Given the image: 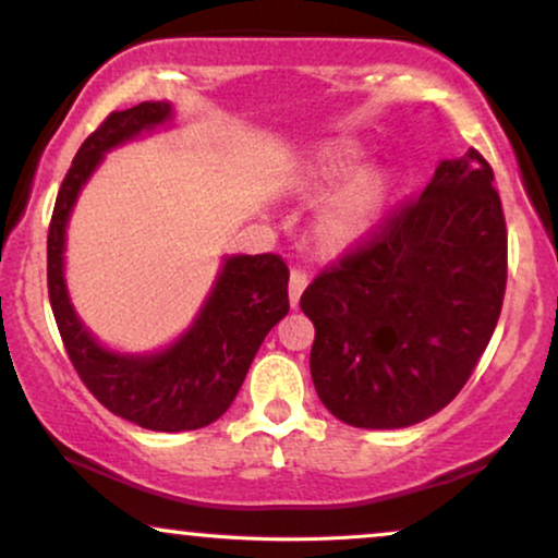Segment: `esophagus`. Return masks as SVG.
Masks as SVG:
<instances>
[{
  "instance_id": "obj_1",
  "label": "esophagus",
  "mask_w": 558,
  "mask_h": 558,
  "mask_svg": "<svg viewBox=\"0 0 558 558\" xmlns=\"http://www.w3.org/2000/svg\"><path fill=\"white\" fill-rule=\"evenodd\" d=\"M306 286H310V278H306V272L301 270V267H293V270H291V286H288L291 306H299V299H301V293H304Z\"/></svg>"
}]
</instances>
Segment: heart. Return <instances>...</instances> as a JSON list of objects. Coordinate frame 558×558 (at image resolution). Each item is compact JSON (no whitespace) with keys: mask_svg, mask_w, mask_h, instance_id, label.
<instances>
[{"mask_svg":"<svg viewBox=\"0 0 558 558\" xmlns=\"http://www.w3.org/2000/svg\"><path fill=\"white\" fill-rule=\"evenodd\" d=\"M367 151L356 141H328L312 155L301 172V191L325 196L336 191L319 207L315 235L323 252L341 254L360 246L375 233L388 213L393 196V175L386 168L367 165Z\"/></svg>","mask_w":558,"mask_h":558,"instance_id":"heart-1","label":"heart"}]
</instances>
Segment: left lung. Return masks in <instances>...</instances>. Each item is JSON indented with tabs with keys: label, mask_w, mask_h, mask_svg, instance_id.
<instances>
[{
	"label": "left lung",
	"mask_w": 558,
	"mask_h": 558,
	"mask_svg": "<svg viewBox=\"0 0 558 558\" xmlns=\"http://www.w3.org/2000/svg\"><path fill=\"white\" fill-rule=\"evenodd\" d=\"M490 183L475 149L440 159L417 202L306 288L312 380L332 417L367 430L417 425L470 380L506 288V222Z\"/></svg>",
	"instance_id": "1"
}]
</instances>
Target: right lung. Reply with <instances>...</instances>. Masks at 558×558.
Segmentation results:
<instances>
[{
    "label": "right lung",
    "mask_w": 558,
    "mask_h": 558,
    "mask_svg": "<svg viewBox=\"0 0 558 558\" xmlns=\"http://www.w3.org/2000/svg\"><path fill=\"white\" fill-rule=\"evenodd\" d=\"M170 101L112 112L70 165L47 239L49 301L75 373L112 414L157 433L198 430L228 412L262 341L288 315V267L275 254H226L202 310L175 341L131 354L99 343L65 283L68 222L83 185L112 149L170 128Z\"/></svg>",
    "instance_id": "1"
}]
</instances>
